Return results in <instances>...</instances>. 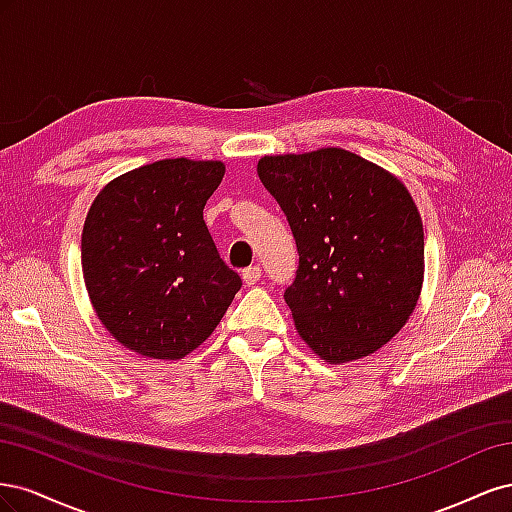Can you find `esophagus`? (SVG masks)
<instances>
[{
    "label": "esophagus",
    "mask_w": 512,
    "mask_h": 512,
    "mask_svg": "<svg viewBox=\"0 0 512 512\" xmlns=\"http://www.w3.org/2000/svg\"><path fill=\"white\" fill-rule=\"evenodd\" d=\"M260 273H262V269H260L258 265H254V267L243 269L241 277H243V282H245L247 286H254V284L260 280Z\"/></svg>",
    "instance_id": "esophagus-1"
}]
</instances>
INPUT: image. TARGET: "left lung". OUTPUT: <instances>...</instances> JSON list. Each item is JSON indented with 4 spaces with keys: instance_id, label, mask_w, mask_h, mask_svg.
<instances>
[{
    "instance_id": "left-lung-1",
    "label": "left lung",
    "mask_w": 512,
    "mask_h": 512,
    "mask_svg": "<svg viewBox=\"0 0 512 512\" xmlns=\"http://www.w3.org/2000/svg\"><path fill=\"white\" fill-rule=\"evenodd\" d=\"M258 177L299 252L284 299L307 346L329 363L376 352L404 327L423 286V222L408 190L356 153L265 156Z\"/></svg>"
}]
</instances>
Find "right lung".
<instances>
[{"mask_svg":"<svg viewBox=\"0 0 512 512\" xmlns=\"http://www.w3.org/2000/svg\"><path fill=\"white\" fill-rule=\"evenodd\" d=\"M222 177V162L160 160L96 196L81 239L83 275L119 344L175 361L220 324L241 288L203 220Z\"/></svg>","mask_w":512,"mask_h":512,"instance_id":"obj_1","label":"right lung"}]
</instances>
